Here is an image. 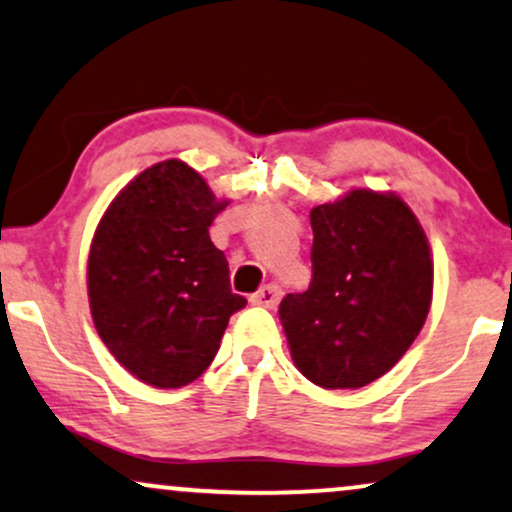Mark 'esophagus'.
<instances>
[{"mask_svg": "<svg viewBox=\"0 0 512 512\" xmlns=\"http://www.w3.org/2000/svg\"><path fill=\"white\" fill-rule=\"evenodd\" d=\"M280 287L277 285H266L263 289H258V292L251 296V304L254 306H266V308H275L280 304Z\"/></svg>", "mask_w": 512, "mask_h": 512, "instance_id": "1", "label": "esophagus"}]
</instances>
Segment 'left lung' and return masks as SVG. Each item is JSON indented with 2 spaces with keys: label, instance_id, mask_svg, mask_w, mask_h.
<instances>
[{
  "label": "left lung",
  "instance_id": "obj_1",
  "mask_svg": "<svg viewBox=\"0 0 512 512\" xmlns=\"http://www.w3.org/2000/svg\"><path fill=\"white\" fill-rule=\"evenodd\" d=\"M313 277L280 323L296 370L323 389H361L415 342L434 263L420 220L394 192L351 189L311 211Z\"/></svg>",
  "mask_w": 512,
  "mask_h": 512
}]
</instances>
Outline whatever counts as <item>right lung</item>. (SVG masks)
<instances>
[{"instance_id":"obj_1","label":"right lung","mask_w":512,"mask_h":512,"mask_svg":"<svg viewBox=\"0 0 512 512\" xmlns=\"http://www.w3.org/2000/svg\"><path fill=\"white\" fill-rule=\"evenodd\" d=\"M230 204L180 159L132 178L94 230L87 296L94 327L130 375L156 389L194 382L216 358L230 315L227 258L208 237Z\"/></svg>"}]
</instances>
